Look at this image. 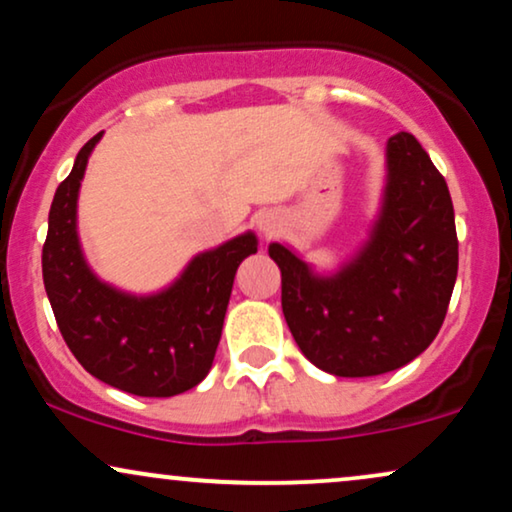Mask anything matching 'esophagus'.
Listing matches in <instances>:
<instances>
[{
    "label": "esophagus",
    "mask_w": 512,
    "mask_h": 512,
    "mask_svg": "<svg viewBox=\"0 0 512 512\" xmlns=\"http://www.w3.org/2000/svg\"><path fill=\"white\" fill-rule=\"evenodd\" d=\"M257 229L264 238H272L276 229H279V217H276L274 212H262L260 217H257Z\"/></svg>",
    "instance_id": "34e87169"
}]
</instances>
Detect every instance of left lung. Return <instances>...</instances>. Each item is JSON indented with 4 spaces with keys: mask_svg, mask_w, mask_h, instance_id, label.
Returning a JSON list of instances; mask_svg holds the SVG:
<instances>
[{
    "mask_svg": "<svg viewBox=\"0 0 512 512\" xmlns=\"http://www.w3.org/2000/svg\"><path fill=\"white\" fill-rule=\"evenodd\" d=\"M288 329L334 377H377L408 365L439 334L458 276L451 193L412 133L386 145V186L369 238L334 274H317L281 243Z\"/></svg>",
    "mask_w": 512,
    "mask_h": 512,
    "instance_id": "obj_1",
    "label": "left lung"
}]
</instances>
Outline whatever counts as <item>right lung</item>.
Returning a JSON list of instances; mask_svg holds the SVG:
<instances>
[{
  "label": "right lung",
  "mask_w": 512,
  "mask_h": 512,
  "mask_svg": "<svg viewBox=\"0 0 512 512\" xmlns=\"http://www.w3.org/2000/svg\"><path fill=\"white\" fill-rule=\"evenodd\" d=\"M102 133L80 147L49 207L42 279L66 346L92 377L145 398H169L207 377L229 307L233 276L257 252L252 231L195 255L183 274L152 295L109 286L80 248L78 190Z\"/></svg>",
  "instance_id": "1"
}]
</instances>
